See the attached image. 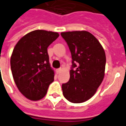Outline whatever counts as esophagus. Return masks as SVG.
I'll return each instance as SVG.
<instances>
[{
	"label": "esophagus",
	"mask_w": 126,
	"mask_h": 126,
	"mask_svg": "<svg viewBox=\"0 0 126 126\" xmlns=\"http://www.w3.org/2000/svg\"><path fill=\"white\" fill-rule=\"evenodd\" d=\"M62 68H59V69H57V70H56V72H57V74H59V73H60V72H61V71H62Z\"/></svg>",
	"instance_id": "1"
}]
</instances>
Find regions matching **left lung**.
I'll use <instances>...</instances> for the list:
<instances>
[{
	"mask_svg": "<svg viewBox=\"0 0 126 126\" xmlns=\"http://www.w3.org/2000/svg\"><path fill=\"white\" fill-rule=\"evenodd\" d=\"M61 35L68 44L72 58L70 80L62 85L63 95L71 103H83L95 94L104 79L105 50L97 39L87 31L62 32Z\"/></svg>",
	"mask_w": 126,
	"mask_h": 126,
	"instance_id": "8db88e82",
	"label": "left lung"
}]
</instances>
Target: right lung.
<instances>
[{
  "mask_svg": "<svg viewBox=\"0 0 126 126\" xmlns=\"http://www.w3.org/2000/svg\"><path fill=\"white\" fill-rule=\"evenodd\" d=\"M58 36L57 32L35 30L22 37L14 48L10 58L14 80L20 93L30 100L43 98L54 81L47 48Z\"/></svg>",
  "mask_w": 126,
  "mask_h": 126,
  "instance_id": "add662e5",
  "label": "right lung"
}]
</instances>
